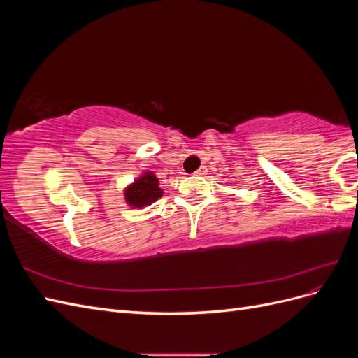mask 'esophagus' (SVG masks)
I'll use <instances>...</instances> for the list:
<instances>
[{"label": "esophagus", "instance_id": "1", "mask_svg": "<svg viewBox=\"0 0 358 358\" xmlns=\"http://www.w3.org/2000/svg\"><path fill=\"white\" fill-rule=\"evenodd\" d=\"M194 175L196 176H201V175H206V167L204 166H201L197 171H194Z\"/></svg>", "mask_w": 358, "mask_h": 358}]
</instances>
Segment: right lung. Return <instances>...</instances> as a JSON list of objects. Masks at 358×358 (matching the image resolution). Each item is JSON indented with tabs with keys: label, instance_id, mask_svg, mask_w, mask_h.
Listing matches in <instances>:
<instances>
[{
	"label": "right lung",
	"instance_id": "obj_1",
	"mask_svg": "<svg viewBox=\"0 0 358 358\" xmlns=\"http://www.w3.org/2000/svg\"><path fill=\"white\" fill-rule=\"evenodd\" d=\"M124 196L125 201L131 208H145L162 196V189L159 188V180L154 171H145L131 185L125 188Z\"/></svg>",
	"mask_w": 358,
	"mask_h": 358
}]
</instances>
